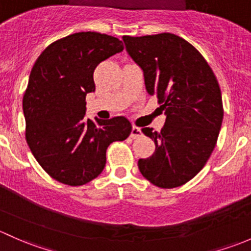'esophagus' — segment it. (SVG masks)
Instances as JSON below:
<instances>
[{"mask_svg": "<svg viewBox=\"0 0 251 251\" xmlns=\"http://www.w3.org/2000/svg\"><path fill=\"white\" fill-rule=\"evenodd\" d=\"M141 134H143V133H141V129L139 128V126H133V128H131L130 138H133V139H138V138H140Z\"/></svg>", "mask_w": 251, "mask_h": 251, "instance_id": "1", "label": "esophagus"}]
</instances>
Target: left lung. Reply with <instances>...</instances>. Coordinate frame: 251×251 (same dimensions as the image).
I'll return each mask as SVG.
<instances>
[{
    "label": "left lung",
    "instance_id": "8db88e82",
    "mask_svg": "<svg viewBox=\"0 0 251 251\" xmlns=\"http://www.w3.org/2000/svg\"><path fill=\"white\" fill-rule=\"evenodd\" d=\"M122 38L167 116L159 133L141 129L156 150L139 159V170L154 186L179 187L203 169L218 141L224 118L218 79L202 54L174 33Z\"/></svg>",
    "mask_w": 251,
    "mask_h": 251
}]
</instances>
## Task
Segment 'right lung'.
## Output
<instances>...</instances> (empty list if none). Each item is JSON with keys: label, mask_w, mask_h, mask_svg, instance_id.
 Listing matches in <instances>:
<instances>
[{"label": "right lung", "mask_w": 251, "mask_h": 251, "mask_svg": "<svg viewBox=\"0 0 251 251\" xmlns=\"http://www.w3.org/2000/svg\"><path fill=\"white\" fill-rule=\"evenodd\" d=\"M123 48L122 41L105 33H72L49 45L31 70L23 98L25 138L38 164L56 181H92L105 168L108 145L131 133L123 116L95 122L84 117L86 95L95 90V68Z\"/></svg>", "instance_id": "add662e5"}]
</instances>
